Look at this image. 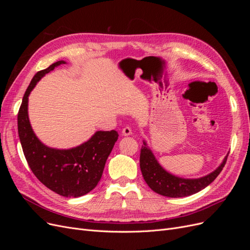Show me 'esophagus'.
Returning <instances> with one entry per match:
<instances>
[{"label": "esophagus", "mask_w": 250, "mask_h": 250, "mask_svg": "<svg viewBox=\"0 0 250 250\" xmlns=\"http://www.w3.org/2000/svg\"><path fill=\"white\" fill-rule=\"evenodd\" d=\"M132 133V130H131V128L130 127H125V128H123V130H122V134L124 135V137H127V135H130Z\"/></svg>", "instance_id": "esophagus-1"}]
</instances>
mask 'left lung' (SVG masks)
I'll use <instances>...</instances> for the list:
<instances>
[{
	"label": "left lung",
	"mask_w": 250,
	"mask_h": 250,
	"mask_svg": "<svg viewBox=\"0 0 250 250\" xmlns=\"http://www.w3.org/2000/svg\"><path fill=\"white\" fill-rule=\"evenodd\" d=\"M143 143L144 145L141 148L140 155V167L144 179L151 190L160 195L172 198L186 197V196L193 195L207 188L220 174L229 156L226 155L221 165L206 176L194 179L181 178L166 171L158 164L152 151L148 148L146 142L144 141Z\"/></svg>",
	"instance_id": "left-lung-1"
}]
</instances>
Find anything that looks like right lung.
I'll use <instances>...</instances> for the list:
<instances>
[{"mask_svg": "<svg viewBox=\"0 0 250 250\" xmlns=\"http://www.w3.org/2000/svg\"><path fill=\"white\" fill-rule=\"evenodd\" d=\"M63 63L60 60L34 75L18 113V130L27 163L37 179L63 197H80L100 181L119 134L116 130L97 131L87 142L71 149L50 148L37 139L29 122L28 97L44 75Z\"/></svg>", "mask_w": 250, "mask_h": 250, "instance_id": "right-lung-1", "label": "right lung"}]
</instances>
